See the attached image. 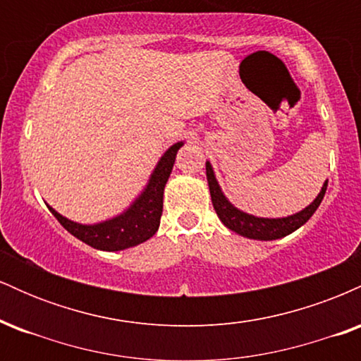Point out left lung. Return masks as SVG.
Segmentation results:
<instances>
[{
	"mask_svg": "<svg viewBox=\"0 0 361 361\" xmlns=\"http://www.w3.org/2000/svg\"><path fill=\"white\" fill-rule=\"evenodd\" d=\"M205 169L210 197H212V205L215 212L219 215V219H221V222L227 227V229L234 231L235 234L244 235V238L247 239H258V241H273V239L285 238V235L292 234L293 231H297L299 227L304 226V224L312 217L314 212H316L317 207L321 205L327 188L326 180L321 192H319L317 197L314 198V202H310V204L305 207V209H302L300 212L279 219L256 217V215L243 212V210H239L238 207H234L229 200H227L226 195L222 193V188L219 186L214 168L209 161L205 163Z\"/></svg>",
	"mask_w": 361,
	"mask_h": 361,
	"instance_id": "1",
	"label": "left lung"
}]
</instances>
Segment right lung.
Here are the masks:
<instances>
[{
    "instance_id": "obj_1",
    "label": "right lung",
    "mask_w": 361,
    "mask_h": 361,
    "mask_svg": "<svg viewBox=\"0 0 361 361\" xmlns=\"http://www.w3.org/2000/svg\"><path fill=\"white\" fill-rule=\"evenodd\" d=\"M183 144V140L173 144L161 156L156 168L152 169L151 176H149L147 185L144 186L139 197L122 214L115 215V217L97 224H80L56 212L51 205H47L49 210L68 233H71L74 238L94 247V250L122 251L127 247L137 246V244L152 238L156 231L159 229L164 186H166L169 175H171L178 149Z\"/></svg>"
}]
</instances>
